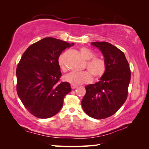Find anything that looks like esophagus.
I'll list each match as a JSON object with an SVG mask.
<instances>
[{
	"mask_svg": "<svg viewBox=\"0 0 149 149\" xmlns=\"http://www.w3.org/2000/svg\"><path fill=\"white\" fill-rule=\"evenodd\" d=\"M76 87H77V86L76 85H73V84H71V89H75Z\"/></svg>",
	"mask_w": 149,
	"mask_h": 149,
	"instance_id": "1",
	"label": "esophagus"
}]
</instances>
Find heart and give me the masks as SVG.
<instances>
[{"label":"heart","mask_w":149,"mask_h":149,"mask_svg":"<svg viewBox=\"0 0 149 149\" xmlns=\"http://www.w3.org/2000/svg\"><path fill=\"white\" fill-rule=\"evenodd\" d=\"M81 55L86 60L85 68L89 72L83 71L81 73H71L64 77L65 81L73 85H79L91 82L93 78L94 79H99L105 74L106 71V63L101 58L95 57V54L87 48H81L79 49ZM65 53H62L58 58V63L60 69L66 72L67 68L65 64ZM92 75H91V74Z\"/></svg>","instance_id":"heart-1"}]
</instances>
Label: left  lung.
I'll use <instances>...</instances> for the list:
<instances>
[{"label":"left lung","instance_id":"8db88e82","mask_svg":"<svg viewBox=\"0 0 149 149\" xmlns=\"http://www.w3.org/2000/svg\"><path fill=\"white\" fill-rule=\"evenodd\" d=\"M100 49L106 63L105 74L100 81L85 87L81 106L86 114L96 119L114 114L127 100L130 70L124 53L106 42H93Z\"/></svg>","mask_w":149,"mask_h":149}]
</instances>
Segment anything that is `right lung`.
<instances>
[{"label": "right lung", "mask_w": 149, "mask_h": 149, "mask_svg": "<svg viewBox=\"0 0 149 149\" xmlns=\"http://www.w3.org/2000/svg\"><path fill=\"white\" fill-rule=\"evenodd\" d=\"M73 44L45 38L31 45L22 56L16 70L17 93L26 109L38 118L57 114L71 91L69 83L60 82L58 58Z\"/></svg>", "instance_id": "1"}]
</instances>
